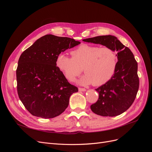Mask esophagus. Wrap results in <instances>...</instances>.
I'll return each mask as SVG.
<instances>
[{
	"label": "esophagus",
	"instance_id": "esophagus-1",
	"mask_svg": "<svg viewBox=\"0 0 152 152\" xmlns=\"http://www.w3.org/2000/svg\"><path fill=\"white\" fill-rule=\"evenodd\" d=\"M79 91H86V89L85 88H82V87H79Z\"/></svg>",
	"mask_w": 152,
	"mask_h": 152
}]
</instances>
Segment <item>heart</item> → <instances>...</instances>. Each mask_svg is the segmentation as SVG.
Here are the masks:
<instances>
[{
  "instance_id": "heart-1",
  "label": "heart",
  "mask_w": 152,
  "mask_h": 152,
  "mask_svg": "<svg viewBox=\"0 0 152 152\" xmlns=\"http://www.w3.org/2000/svg\"><path fill=\"white\" fill-rule=\"evenodd\" d=\"M72 57L63 53L58 54L56 65L66 79L74 81L83 68L86 75L80 83L102 86L113 75L118 63L116 52L111 48L82 44L71 51Z\"/></svg>"
}]
</instances>
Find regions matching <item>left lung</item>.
I'll return each mask as SVG.
<instances>
[{"mask_svg": "<svg viewBox=\"0 0 152 152\" xmlns=\"http://www.w3.org/2000/svg\"><path fill=\"white\" fill-rule=\"evenodd\" d=\"M83 40L102 44L118 52L115 72L107 83L96 89L99 98L97 102L91 105V109L94 113L103 117L119 115L132 105L139 89L137 63L134 55L115 36H97Z\"/></svg>", "mask_w": 152, "mask_h": 152, "instance_id": "obj_1", "label": "left lung"}]
</instances>
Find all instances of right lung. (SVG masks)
Wrapping results in <instances>:
<instances>
[{
	"label": "right lung",
	"instance_id": "obj_1",
	"mask_svg": "<svg viewBox=\"0 0 152 152\" xmlns=\"http://www.w3.org/2000/svg\"><path fill=\"white\" fill-rule=\"evenodd\" d=\"M80 44L68 37L45 35L24 50L16 69L18 96L32 115L51 118L68 107L78 88L56 65L58 54Z\"/></svg>",
	"mask_w": 152,
	"mask_h": 152
}]
</instances>
